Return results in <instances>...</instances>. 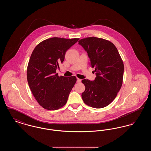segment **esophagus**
Wrapping results in <instances>:
<instances>
[{
  "instance_id": "1",
  "label": "esophagus",
  "mask_w": 151,
  "mask_h": 151,
  "mask_svg": "<svg viewBox=\"0 0 151 151\" xmlns=\"http://www.w3.org/2000/svg\"><path fill=\"white\" fill-rule=\"evenodd\" d=\"M81 81V79H79V78L77 79V83H80Z\"/></svg>"
}]
</instances>
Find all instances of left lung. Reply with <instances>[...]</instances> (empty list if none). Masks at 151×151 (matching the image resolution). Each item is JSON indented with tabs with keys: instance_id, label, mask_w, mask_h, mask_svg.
Returning <instances> with one entry per match:
<instances>
[{
	"instance_id": "left-lung-1",
	"label": "left lung",
	"mask_w": 151,
	"mask_h": 151,
	"mask_svg": "<svg viewBox=\"0 0 151 151\" xmlns=\"http://www.w3.org/2000/svg\"><path fill=\"white\" fill-rule=\"evenodd\" d=\"M79 44L88 53L90 65L95 68L94 81L82 80L86 89L81 94L84 102L100 109L109 105L115 99L123 83L124 65L115 45L97 37L81 39Z\"/></svg>"
}]
</instances>
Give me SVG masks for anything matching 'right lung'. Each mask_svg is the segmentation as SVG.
Returning <instances> with one entry per match:
<instances>
[{
	"mask_svg": "<svg viewBox=\"0 0 151 151\" xmlns=\"http://www.w3.org/2000/svg\"><path fill=\"white\" fill-rule=\"evenodd\" d=\"M79 38L52 37L38 43L33 51L27 67L29 88L42 108L58 110L66 104L76 78L59 76L56 70L65 54Z\"/></svg>",
	"mask_w": 151,
	"mask_h": 151,
	"instance_id": "add662e5",
	"label": "right lung"
}]
</instances>
